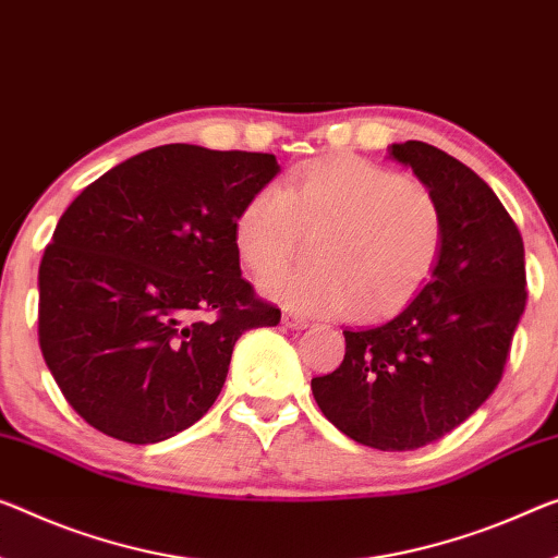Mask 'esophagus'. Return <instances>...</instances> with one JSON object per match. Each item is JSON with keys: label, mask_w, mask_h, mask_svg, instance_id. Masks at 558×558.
Segmentation results:
<instances>
[{"label": "esophagus", "mask_w": 558, "mask_h": 558, "mask_svg": "<svg viewBox=\"0 0 558 558\" xmlns=\"http://www.w3.org/2000/svg\"><path fill=\"white\" fill-rule=\"evenodd\" d=\"M281 322H284V327H289V329H306L308 327V322L304 319V316H299L294 312H284Z\"/></svg>", "instance_id": "obj_1"}]
</instances>
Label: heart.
Returning <instances> with one entry per match:
<instances>
[{
  "mask_svg": "<svg viewBox=\"0 0 558 558\" xmlns=\"http://www.w3.org/2000/svg\"><path fill=\"white\" fill-rule=\"evenodd\" d=\"M324 229L319 267L284 271L264 291L312 316H387L432 279L444 250V214L434 194L397 169L364 157L299 167L256 190L234 219L239 259L269 277L294 256L304 231Z\"/></svg>",
  "mask_w": 558,
  "mask_h": 558,
  "instance_id": "1",
  "label": "heart"
}]
</instances>
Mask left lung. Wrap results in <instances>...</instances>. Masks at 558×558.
Returning <instances> with one entry per match:
<instances>
[{
  "label": "left lung",
  "mask_w": 558,
  "mask_h": 558,
  "mask_svg": "<svg viewBox=\"0 0 558 558\" xmlns=\"http://www.w3.org/2000/svg\"><path fill=\"white\" fill-rule=\"evenodd\" d=\"M391 157L439 202L441 259L399 316L344 331V362L312 379V391L349 439L411 451L466 422L499 387L529 294L524 239L492 186L432 144H393Z\"/></svg>",
  "instance_id": "left-lung-1"
}]
</instances>
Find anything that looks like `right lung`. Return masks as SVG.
Returning <instances> with one entry per match:
<instances>
[{"instance_id": "1", "label": "right lung", "mask_w": 558, "mask_h": 558, "mask_svg": "<svg viewBox=\"0 0 558 558\" xmlns=\"http://www.w3.org/2000/svg\"><path fill=\"white\" fill-rule=\"evenodd\" d=\"M274 154L165 144L66 207L39 264V347L64 399L111 439L157 444L207 414L244 331L281 312L242 277L234 219Z\"/></svg>"}]
</instances>
